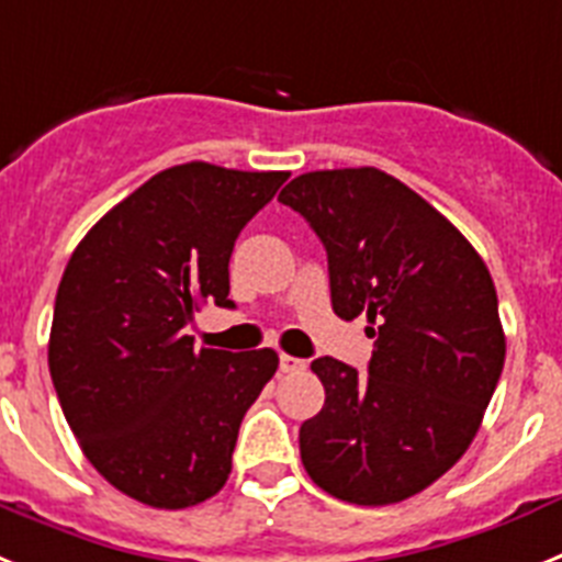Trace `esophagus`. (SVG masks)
Instances as JSON below:
<instances>
[{
    "label": "esophagus",
    "instance_id": "esophagus-1",
    "mask_svg": "<svg viewBox=\"0 0 562 562\" xmlns=\"http://www.w3.org/2000/svg\"><path fill=\"white\" fill-rule=\"evenodd\" d=\"M300 370H305V362H302V359L288 353L280 356V373H300Z\"/></svg>",
    "mask_w": 562,
    "mask_h": 562
}]
</instances>
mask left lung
I'll use <instances>...</instances> for the list:
<instances>
[{"instance_id":"left-lung-1","label":"left lung","mask_w":562,"mask_h":562,"mask_svg":"<svg viewBox=\"0 0 562 562\" xmlns=\"http://www.w3.org/2000/svg\"><path fill=\"white\" fill-rule=\"evenodd\" d=\"M280 200L328 251L336 316H368V373L322 356L325 407L300 427L319 490L387 506L427 490L467 452L504 370L506 336L481 254L393 175L322 169Z\"/></svg>"}]
</instances>
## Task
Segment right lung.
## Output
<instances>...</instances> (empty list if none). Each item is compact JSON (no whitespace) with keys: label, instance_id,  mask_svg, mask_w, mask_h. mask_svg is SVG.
Here are the masks:
<instances>
[{"label":"right lung","instance_id":"obj_1","mask_svg":"<svg viewBox=\"0 0 562 562\" xmlns=\"http://www.w3.org/2000/svg\"><path fill=\"white\" fill-rule=\"evenodd\" d=\"M288 172L180 164L101 217L78 243L53 311V387L87 461L124 495L187 509L217 495L246 409L280 356L194 348L206 302L232 308L234 240Z\"/></svg>","mask_w":562,"mask_h":562}]
</instances>
